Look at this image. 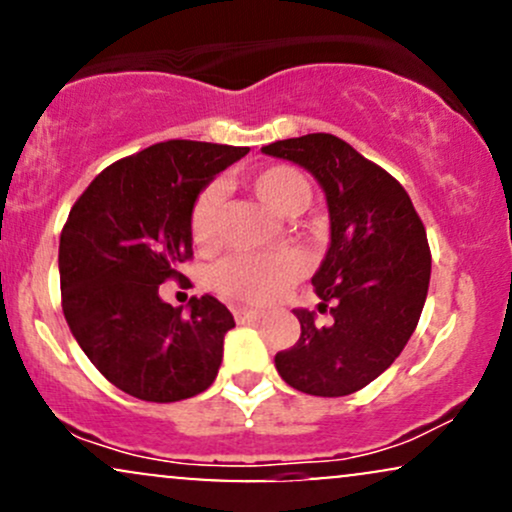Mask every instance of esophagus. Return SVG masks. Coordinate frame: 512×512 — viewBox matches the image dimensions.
I'll return each mask as SVG.
<instances>
[{
	"instance_id": "34e87169",
	"label": "esophagus",
	"mask_w": 512,
	"mask_h": 512,
	"mask_svg": "<svg viewBox=\"0 0 512 512\" xmlns=\"http://www.w3.org/2000/svg\"><path fill=\"white\" fill-rule=\"evenodd\" d=\"M233 317H236L238 325H245V322H257L260 317H264V313L252 308H243V305H236V308H233Z\"/></svg>"
}]
</instances>
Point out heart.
Returning a JSON list of instances; mask_svg holds the SVG:
<instances>
[{"label": "heart", "instance_id": "b5f03b06", "mask_svg": "<svg viewBox=\"0 0 512 512\" xmlns=\"http://www.w3.org/2000/svg\"><path fill=\"white\" fill-rule=\"evenodd\" d=\"M252 192L279 216H298L313 202V185L303 170L267 166L250 180ZM223 192L207 185L190 209V236L197 250L216 248L221 238ZM308 272V260L298 250L233 252L211 269V286L221 296L240 303H272L284 296Z\"/></svg>", "mask_w": 512, "mask_h": 512}]
</instances>
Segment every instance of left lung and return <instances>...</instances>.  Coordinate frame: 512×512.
Returning <instances> with one entry per match:
<instances>
[{
	"instance_id": "8db88e82",
	"label": "left lung",
	"mask_w": 512,
	"mask_h": 512,
	"mask_svg": "<svg viewBox=\"0 0 512 512\" xmlns=\"http://www.w3.org/2000/svg\"><path fill=\"white\" fill-rule=\"evenodd\" d=\"M315 175L330 209L332 243L313 276L320 310H293L301 339L274 356L291 387L344 397L373 383L407 346L431 281V248L414 204L387 170L334 134H305L264 146Z\"/></svg>"
}]
</instances>
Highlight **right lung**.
I'll list each match as a JSON object with an SVG mask.
<instances>
[{
	"instance_id": "obj_1",
	"label": "right lung",
	"mask_w": 512,
	"mask_h": 512,
	"mask_svg": "<svg viewBox=\"0 0 512 512\" xmlns=\"http://www.w3.org/2000/svg\"><path fill=\"white\" fill-rule=\"evenodd\" d=\"M248 146L170 139L120 158L74 202L60 236L62 310L88 361L127 395L180 402L214 383L231 310L214 296L190 313L158 286L192 257L190 209Z\"/></svg>"
}]
</instances>
